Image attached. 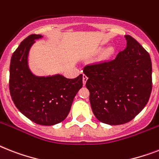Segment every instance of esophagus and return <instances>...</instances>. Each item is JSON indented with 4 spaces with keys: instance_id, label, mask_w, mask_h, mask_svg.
<instances>
[{
    "instance_id": "1",
    "label": "esophagus",
    "mask_w": 159,
    "mask_h": 159,
    "mask_svg": "<svg viewBox=\"0 0 159 159\" xmlns=\"http://www.w3.org/2000/svg\"><path fill=\"white\" fill-rule=\"evenodd\" d=\"M87 79H88V77H87V76L86 75V74H83V77H82V82H83V84L85 85L86 82V81H87Z\"/></svg>"
}]
</instances>
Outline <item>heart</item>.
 <instances>
[{"label":"heart","mask_w":159,"mask_h":159,"mask_svg":"<svg viewBox=\"0 0 159 159\" xmlns=\"http://www.w3.org/2000/svg\"><path fill=\"white\" fill-rule=\"evenodd\" d=\"M112 53H113V49L109 48L105 51V55H106V56H109V55H110Z\"/></svg>","instance_id":"obj_1"}]
</instances>
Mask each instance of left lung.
Returning a JSON list of instances; mask_svg holds the SVG:
<instances>
[{"mask_svg":"<svg viewBox=\"0 0 159 159\" xmlns=\"http://www.w3.org/2000/svg\"><path fill=\"white\" fill-rule=\"evenodd\" d=\"M126 47L110 61L86 65V86L95 117L109 125L130 122L147 104L152 91L149 53L126 35Z\"/></svg>","mask_w":159,"mask_h":159,"instance_id":"8db88e82","label":"left lung"}]
</instances>
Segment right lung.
<instances>
[{
  "label": "right lung",
  "instance_id": "1",
  "mask_svg": "<svg viewBox=\"0 0 159 159\" xmlns=\"http://www.w3.org/2000/svg\"><path fill=\"white\" fill-rule=\"evenodd\" d=\"M32 34L23 41L13 53L10 66L9 87L14 104L33 122L52 126L68 116L73 99L82 87V74L73 79L62 75L37 77L28 66V55L35 39Z\"/></svg>",
  "mask_w": 159,
  "mask_h": 159
}]
</instances>
